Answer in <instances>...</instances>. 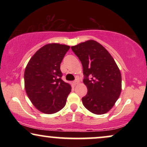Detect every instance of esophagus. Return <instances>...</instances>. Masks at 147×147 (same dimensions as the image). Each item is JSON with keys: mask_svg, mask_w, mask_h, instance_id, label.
<instances>
[{"mask_svg": "<svg viewBox=\"0 0 147 147\" xmlns=\"http://www.w3.org/2000/svg\"><path fill=\"white\" fill-rule=\"evenodd\" d=\"M78 82H79V81H78V80L76 79L75 81L73 82V84H74V85H76V84H78Z\"/></svg>", "mask_w": 147, "mask_h": 147, "instance_id": "34e87169", "label": "esophagus"}]
</instances>
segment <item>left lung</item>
I'll return each mask as SVG.
<instances>
[{"label": "left lung", "mask_w": 147, "mask_h": 147, "mask_svg": "<svg viewBox=\"0 0 147 147\" xmlns=\"http://www.w3.org/2000/svg\"><path fill=\"white\" fill-rule=\"evenodd\" d=\"M71 48L81 61L85 76L83 82L88 88L82 103L92 113H106L121 93L122 77L117 64L109 52L94 40Z\"/></svg>", "instance_id": "obj_1"}]
</instances>
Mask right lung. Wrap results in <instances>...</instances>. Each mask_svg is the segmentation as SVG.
Wrapping results in <instances>:
<instances>
[{"mask_svg": "<svg viewBox=\"0 0 147 147\" xmlns=\"http://www.w3.org/2000/svg\"><path fill=\"white\" fill-rule=\"evenodd\" d=\"M69 48L63 44L48 43L37 50L26 66V93L43 113H56L65 105L71 87L61 80L60 64Z\"/></svg>", "mask_w": 147, "mask_h": 147, "instance_id": "add662e5", "label": "right lung"}]
</instances>
